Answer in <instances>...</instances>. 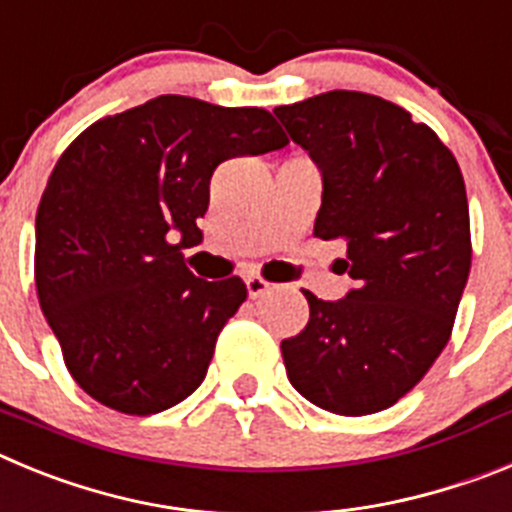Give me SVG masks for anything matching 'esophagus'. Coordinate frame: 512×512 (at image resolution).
Wrapping results in <instances>:
<instances>
[{
    "instance_id": "34e87169",
    "label": "esophagus",
    "mask_w": 512,
    "mask_h": 512,
    "mask_svg": "<svg viewBox=\"0 0 512 512\" xmlns=\"http://www.w3.org/2000/svg\"><path fill=\"white\" fill-rule=\"evenodd\" d=\"M245 283H247V293H250V298H260L270 290V283H267L265 278H260V275H247Z\"/></svg>"
}]
</instances>
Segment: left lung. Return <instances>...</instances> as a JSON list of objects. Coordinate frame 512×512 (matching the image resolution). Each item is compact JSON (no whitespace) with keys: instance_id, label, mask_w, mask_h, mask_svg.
<instances>
[{"instance_id":"obj_1","label":"left lung","mask_w":512,"mask_h":512,"mask_svg":"<svg viewBox=\"0 0 512 512\" xmlns=\"http://www.w3.org/2000/svg\"><path fill=\"white\" fill-rule=\"evenodd\" d=\"M321 168L319 239H344L342 301L303 290L308 324L280 342L290 385L336 416L398 403L444 352L472 267L462 170L428 124L362 91L273 109Z\"/></svg>"}]
</instances>
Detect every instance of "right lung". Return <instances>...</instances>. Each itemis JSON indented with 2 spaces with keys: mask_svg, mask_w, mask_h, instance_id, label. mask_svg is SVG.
Segmentation results:
<instances>
[{
  "mask_svg": "<svg viewBox=\"0 0 512 512\" xmlns=\"http://www.w3.org/2000/svg\"><path fill=\"white\" fill-rule=\"evenodd\" d=\"M285 145L265 109L165 94L63 150L35 216V285L84 393L153 416L204 382L247 285L196 278L181 250L201 237L216 165Z\"/></svg>",
  "mask_w": 512,
  "mask_h": 512,
  "instance_id": "1",
  "label": "right lung"
}]
</instances>
